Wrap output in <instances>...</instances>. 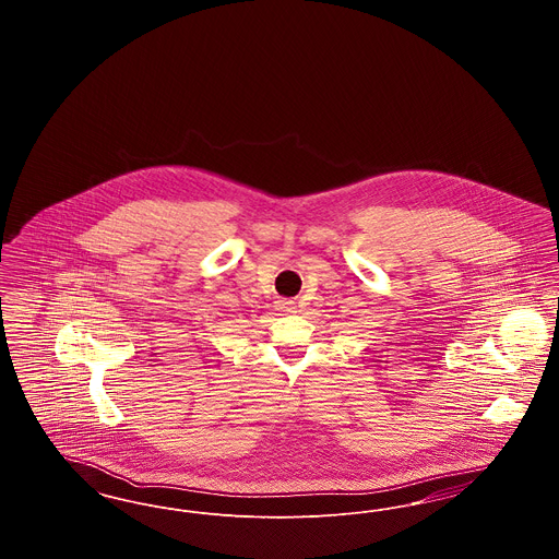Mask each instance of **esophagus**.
I'll use <instances>...</instances> for the list:
<instances>
[{
    "label": "esophagus",
    "mask_w": 559,
    "mask_h": 559,
    "mask_svg": "<svg viewBox=\"0 0 559 559\" xmlns=\"http://www.w3.org/2000/svg\"><path fill=\"white\" fill-rule=\"evenodd\" d=\"M278 310H283V312H293L292 299H281V301H278Z\"/></svg>",
    "instance_id": "1"
}]
</instances>
